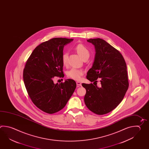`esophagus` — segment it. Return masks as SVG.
Returning <instances> with one entry per match:
<instances>
[{
  "mask_svg": "<svg viewBox=\"0 0 149 149\" xmlns=\"http://www.w3.org/2000/svg\"><path fill=\"white\" fill-rule=\"evenodd\" d=\"M76 84L78 85V86H81V85H82L81 83L79 82H76Z\"/></svg>",
  "mask_w": 149,
  "mask_h": 149,
  "instance_id": "34e87169",
  "label": "esophagus"
}]
</instances>
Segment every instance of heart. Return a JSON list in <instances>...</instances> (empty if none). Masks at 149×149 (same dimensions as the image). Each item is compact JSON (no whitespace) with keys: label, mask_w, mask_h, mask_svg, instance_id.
Listing matches in <instances>:
<instances>
[{"label":"heart","mask_w":149,"mask_h":149,"mask_svg":"<svg viewBox=\"0 0 149 149\" xmlns=\"http://www.w3.org/2000/svg\"><path fill=\"white\" fill-rule=\"evenodd\" d=\"M74 50L79 54V56L83 59L86 57H89L90 52L88 49L83 44H79L75 47ZM67 57L68 55L67 53H64L61 57L62 63L64 66L67 65ZM84 74V71L81 69H77L75 68H72L67 72V76L72 79L79 81L81 79L82 76Z\"/></svg>","instance_id":"b5f03b06"}]
</instances>
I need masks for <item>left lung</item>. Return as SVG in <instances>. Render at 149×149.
Wrapping results in <instances>:
<instances>
[{
    "instance_id": "1",
    "label": "left lung",
    "mask_w": 149,
    "mask_h": 149,
    "mask_svg": "<svg viewBox=\"0 0 149 149\" xmlns=\"http://www.w3.org/2000/svg\"><path fill=\"white\" fill-rule=\"evenodd\" d=\"M87 41L94 45L96 53L86 79L94 83L100 78L101 87L82 83L86 89L84 102L92 112L102 115L116 108L124 97L129 86L127 66L120 52L104 40Z\"/></svg>"
}]
</instances>
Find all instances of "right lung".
Segmentation results:
<instances>
[{
  "label": "right lung",
  "mask_w": 149,
  "mask_h": 149,
  "mask_svg": "<svg viewBox=\"0 0 149 149\" xmlns=\"http://www.w3.org/2000/svg\"><path fill=\"white\" fill-rule=\"evenodd\" d=\"M73 39L55 38L37 46L28 58L23 80L33 103L43 111L52 114L66 106L76 87L74 80L55 84V76L64 77L61 57L64 46Z\"/></svg>",
  "instance_id": "obj_1"
}]
</instances>
